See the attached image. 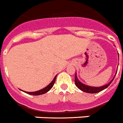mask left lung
<instances>
[{"label": "left lung", "instance_id": "8db88e82", "mask_svg": "<svg viewBox=\"0 0 123 123\" xmlns=\"http://www.w3.org/2000/svg\"><path fill=\"white\" fill-rule=\"evenodd\" d=\"M118 65H119V64H118ZM116 74H115V75H116ZM115 75L114 76V78H113L112 80L110 81V82L108 83H107V84L104 85L103 86H101V87H92V86H89V85H87L83 84V83H82L81 82L80 80H78V77H77V75H76V73H75V85L78 87V88L79 89H80L81 91H82L85 92H88V93H96V92H99L103 91V90H104L105 89H106L107 87H108V86L111 83V82L113 81V79L115 78Z\"/></svg>", "mask_w": 123, "mask_h": 123}]
</instances>
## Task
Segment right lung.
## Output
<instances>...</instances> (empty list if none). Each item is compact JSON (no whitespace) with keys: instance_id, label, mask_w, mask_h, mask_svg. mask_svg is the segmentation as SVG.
I'll list each match as a JSON object with an SVG mask.
<instances>
[{"instance_id":"obj_1","label":"right lung","mask_w":123,"mask_h":123,"mask_svg":"<svg viewBox=\"0 0 123 123\" xmlns=\"http://www.w3.org/2000/svg\"><path fill=\"white\" fill-rule=\"evenodd\" d=\"M56 77H57V75H55V77L54 79L50 83L48 86H46L45 88H43V89H42L39 90V91H35V92H27V91H24V92H26V93H27V94H31V95H35V96L45 94V93H46L47 92L49 91V90L53 87V85H54L55 83V80H56Z\"/></svg>"}]
</instances>
